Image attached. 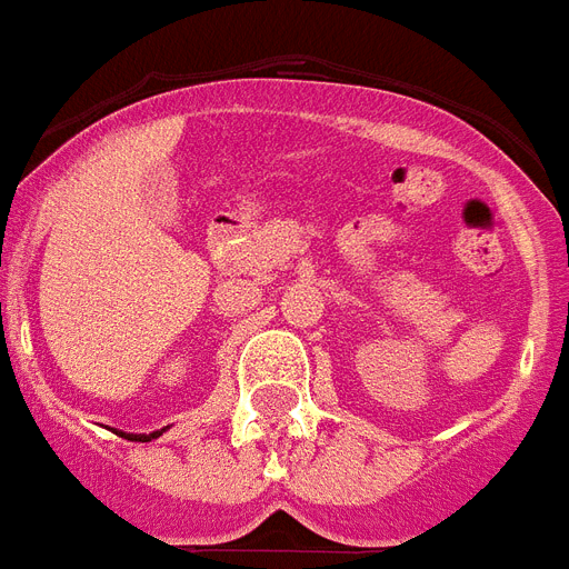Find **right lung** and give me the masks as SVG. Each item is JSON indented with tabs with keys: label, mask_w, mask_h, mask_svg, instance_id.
Segmentation results:
<instances>
[{
	"label": "right lung",
	"mask_w": 569,
	"mask_h": 569,
	"mask_svg": "<svg viewBox=\"0 0 569 569\" xmlns=\"http://www.w3.org/2000/svg\"><path fill=\"white\" fill-rule=\"evenodd\" d=\"M163 431H167V429H161V431H149V435H126V431H120V438L138 440V443H149V440H156V438H161Z\"/></svg>",
	"instance_id": "right-lung-1"
}]
</instances>
